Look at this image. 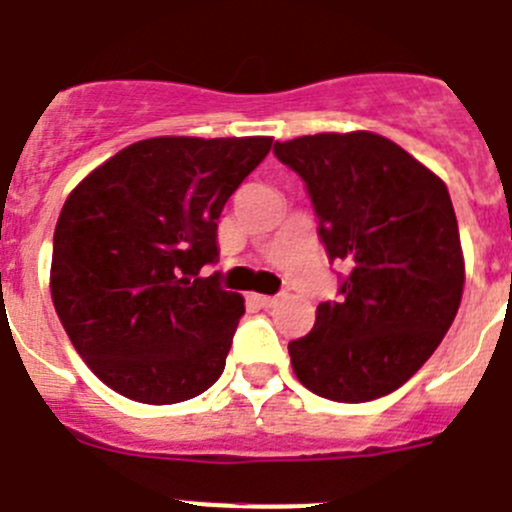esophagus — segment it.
<instances>
[{
	"label": "esophagus",
	"instance_id": "1",
	"mask_svg": "<svg viewBox=\"0 0 512 512\" xmlns=\"http://www.w3.org/2000/svg\"><path fill=\"white\" fill-rule=\"evenodd\" d=\"M253 302L259 304V307L269 309V307H274V304H276V297H269V294H253Z\"/></svg>",
	"mask_w": 512,
	"mask_h": 512
}]
</instances>
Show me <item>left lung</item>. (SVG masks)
Returning <instances> with one entry per match:
<instances>
[{
	"label": "left lung",
	"mask_w": 512,
	"mask_h": 512,
	"mask_svg": "<svg viewBox=\"0 0 512 512\" xmlns=\"http://www.w3.org/2000/svg\"><path fill=\"white\" fill-rule=\"evenodd\" d=\"M274 154L307 185L327 256L350 269L340 302H322L312 332L289 342L294 373L330 401L388 396L439 348L462 302L447 185L373 131L297 137Z\"/></svg>",
	"instance_id": "obj_1"
}]
</instances>
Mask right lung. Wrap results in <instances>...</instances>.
<instances>
[{
  "label": "right lung",
  "mask_w": 512,
  "mask_h": 512,
  "mask_svg": "<svg viewBox=\"0 0 512 512\" xmlns=\"http://www.w3.org/2000/svg\"><path fill=\"white\" fill-rule=\"evenodd\" d=\"M271 137H154L83 177L53 236L50 294L88 368L121 396L167 406L220 378L243 297L218 274L223 205Z\"/></svg>",
  "instance_id": "1"
}]
</instances>
